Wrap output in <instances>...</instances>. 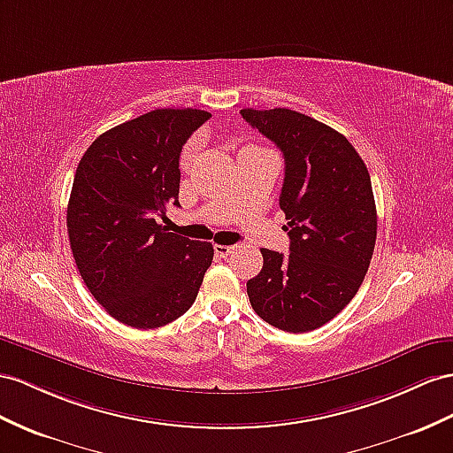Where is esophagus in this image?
Returning a JSON list of instances; mask_svg holds the SVG:
<instances>
[{
    "label": "esophagus",
    "instance_id": "34e87169",
    "mask_svg": "<svg viewBox=\"0 0 453 453\" xmlns=\"http://www.w3.org/2000/svg\"><path fill=\"white\" fill-rule=\"evenodd\" d=\"M214 250H216V254H218L219 258H227L229 254L235 250V247H231V245H216Z\"/></svg>",
    "mask_w": 453,
    "mask_h": 453
}]
</instances>
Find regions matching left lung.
Masks as SVG:
<instances>
[{"label":"left lung","instance_id":"1","mask_svg":"<svg viewBox=\"0 0 453 453\" xmlns=\"http://www.w3.org/2000/svg\"><path fill=\"white\" fill-rule=\"evenodd\" d=\"M242 119L281 149L280 206L291 254L262 249L247 281L254 311L287 333L326 326L356 296L377 239V208L365 162L327 124L291 109H242Z\"/></svg>","mask_w":453,"mask_h":453}]
</instances>
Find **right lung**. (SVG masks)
<instances>
[{"label": "right lung", "mask_w": 453, "mask_h": 453, "mask_svg": "<svg viewBox=\"0 0 453 453\" xmlns=\"http://www.w3.org/2000/svg\"><path fill=\"white\" fill-rule=\"evenodd\" d=\"M211 112L157 109L101 134L80 158L68 199L73 257L107 314L157 329L195 303L211 268V242L157 222L180 206V153Z\"/></svg>", "instance_id": "right-lung-1"}]
</instances>
